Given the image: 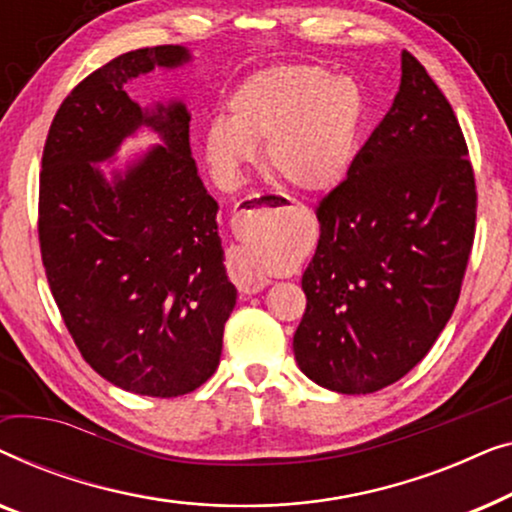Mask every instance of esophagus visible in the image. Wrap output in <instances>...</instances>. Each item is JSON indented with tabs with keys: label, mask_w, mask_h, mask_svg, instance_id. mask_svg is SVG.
I'll list each match as a JSON object with an SVG mask.
<instances>
[{
	"label": "esophagus",
	"mask_w": 512,
	"mask_h": 512,
	"mask_svg": "<svg viewBox=\"0 0 512 512\" xmlns=\"http://www.w3.org/2000/svg\"><path fill=\"white\" fill-rule=\"evenodd\" d=\"M254 198H256L254 205H258V207L268 205V202L258 200V195H254ZM237 216H240V214H237ZM228 275H230V279H233L235 286L242 293H258L261 289H265V284H268V279L261 275V270H258L256 265L251 263L249 258L244 256L242 251H237V249L230 251Z\"/></svg>",
	"instance_id": "1"
}]
</instances>
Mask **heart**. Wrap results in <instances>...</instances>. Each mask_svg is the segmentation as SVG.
Instances as JSON below:
<instances>
[{
    "label": "heart",
    "mask_w": 512,
    "mask_h": 512,
    "mask_svg": "<svg viewBox=\"0 0 512 512\" xmlns=\"http://www.w3.org/2000/svg\"><path fill=\"white\" fill-rule=\"evenodd\" d=\"M368 102L363 88L319 65H277L247 76L228 97V121L205 130L207 163L235 177L265 144V167L303 193H328L352 172ZM249 261H268L251 251Z\"/></svg>",
    "instance_id": "b5f03b06"
}]
</instances>
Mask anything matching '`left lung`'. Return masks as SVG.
Here are the masks:
<instances>
[{
	"label": "left lung",
	"instance_id": "8db88e82",
	"mask_svg": "<svg viewBox=\"0 0 512 512\" xmlns=\"http://www.w3.org/2000/svg\"><path fill=\"white\" fill-rule=\"evenodd\" d=\"M401 88L317 205L319 244L303 275L293 352L338 394H373L429 354L459 300L478 191L457 116L415 55Z\"/></svg>",
	"mask_w": 512,
	"mask_h": 512
}]
</instances>
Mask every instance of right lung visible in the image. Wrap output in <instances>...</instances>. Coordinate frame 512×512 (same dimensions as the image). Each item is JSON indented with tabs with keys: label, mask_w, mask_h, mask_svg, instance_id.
<instances>
[{
	"label": "right lung",
	"mask_w": 512,
	"mask_h": 512,
	"mask_svg": "<svg viewBox=\"0 0 512 512\" xmlns=\"http://www.w3.org/2000/svg\"><path fill=\"white\" fill-rule=\"evenodd\" d=\"M188 60L181 46L123 53L55 114L39 174V247L69 335L90 368L132 394L184 396L214 375L237 291L223 268L216 200L181 102L142 109L128 83ZM139 124L164 137L111 185L92 165Z\"/></svg>",
	"instance_id": "right-lung-1"
}]
</instances>
